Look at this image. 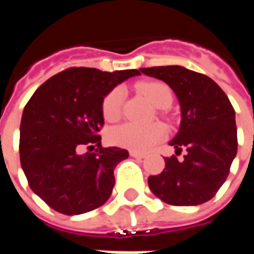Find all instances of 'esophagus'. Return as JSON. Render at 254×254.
I'll list each match as a JSON object with an SVG mask.
<instances>
[{
	"label": "esophagus",
	"instance_id": "1",
	"mask_svg": "<svg viewBox=\"0 0 254 254\" xmlns=\"http://www.w3.org/2000/svg\"><path fill=\"white\" fill-rule=\"evenodd\" d=\"M130 156L137 158V159H143V158H145V155L141 154V152H136V151H130Z\"/></svg>",
	"mask_w": 254,
	"mask_h": 254
}]
</instances>
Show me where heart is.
<instances>
[{"mask_svg": "<svg viewBox=\"0 0 254 254\" xmlns=\"http://www.w3.org/2000/svg\"><path fill=\"white\" fill-rule=\"evenodd\" d=\"M137 89L158 109H166L173 102L170 87L162 81H145L137 85ZM124 89L117 87L106 95L103 100V117L107 121H116L121 116V107L124 102ZM166 136V127L160 124L138 125L133 122H125L113 127L109 133V138L113 144L122 148L132 149L136 152H144L152 148Z\"/></svg>", "mask_w": 254, "mask_h": 254, "instance_id": "b5f03b06", "label": "heart"}]
</instances>
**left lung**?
<instances>
[{
    "label": "left lung",
    "mask_w": 254,
    "mask_h": 254,
    "mask_svg": "<svg viewBox=\"0 0 254 254\" xmlns=\"http://www.w3.org/2000/svg\"><path fill=\"white\" fill-rule=\"evenodd\" d=\"M140 72L170 87L181 106V125L170 145L184 159L165 158L158 176L148 177L155 196L171 205H198L211 200L229 176L237 155L235 111L227 95L205 74L180 65L141 67Z\"/></svg>",
    "instance_id": "8db88e82"
}]
</instances>
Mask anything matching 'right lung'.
Listing matches in <instances>:
<instances>
[{"mask_svg": "<svg viewBox=\"0 0 254 254\" xmlns=\"http://www.w3.org/2000/svg\"><path fill=\"white\" fill-rule=\"evenodd\" d=\"M138 74L137 69L110 73L69 67L31 96L20 124V163L32 191L49 207L80 215L109 200L114 169L129 152L100 145L102 106L111 89ZM87 143H96L98 149L78 154L79 145Z\"/></svg>", "mask_w": 254, "mask_h": 254, "instance_id": "add662e5", "label": "right lung"}]
</instances>
